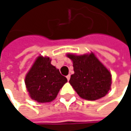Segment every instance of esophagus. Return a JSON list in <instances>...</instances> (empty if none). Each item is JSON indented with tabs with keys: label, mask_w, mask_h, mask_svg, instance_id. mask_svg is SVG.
Listing matches in <instances>:
<instances>
[{
	"label": "esophagus",
	"mask_w": 131,
	"mask_h": 131,
	"mask_svg": "<svg viewBox=\"0 0 131 131\" xmlns=\"http://www.w3.org/2000/svg\"><path fill=\"white\" fill-rule=\"evenodd\" d=\"M67 79L68 81L70 80V74H68V75L67 76Z\"/></svg>",
	"instance_id": "obj_1"
}]
</instances>
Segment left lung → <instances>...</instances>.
<instances>
[{
  "mask_svg": "<svg viewBox=\"0 0 131 131\" xmlns=\"http://www.w3.org/2000/svg\"><path fill=\"white\" fill-rule=\"evenodd\" d=\"M74 73L70 84L82 99L94 101L105 96L112 86V73L93 52L83 54L67 53Z\"/></svg>",
  "mask_w": 131,
  "mask_h": 131,
  "instance_id": "1",
  "label": "left lung"
}]
</instances>
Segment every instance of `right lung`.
Returning <instances> with one entry per match:
<instances>
[{"mask_svg":"<svg viewBox=\"0 0 131 131\" xmlns=\"http://www.w3.org/2000/svg\"><path fill=\"white\" fill-rule=\"evenodd\" d=\"M51 61L49 57L38 56L25 77L29 95L37 102L46 103L54 100L67 82V78Z\"/></svg>","mask_w":131,"mask_h":131,"instance_id":"right-lung-1","label":"right lung"}]
</instances>
